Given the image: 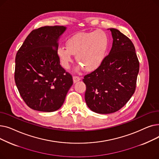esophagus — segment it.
<instances>
[{"mask_svg": "<svg viewBox=\"0 0 159 159\" xmlns=\"http://www.w3.org/2000/svg\"><path fill=\"white\" fill-rule=\"evenodd\" d=\"M73 80L74 83H76V82H77L78 81H79L80 80V78L79 77H77V76H73Z\"/></svg>", "mask_w": 159, "mask_h": 159, "instance_id": "esophagus-1", "label": "esophagus"}]
</instances>
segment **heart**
I'll return each mask as SVG.
<instances>
[{
    "mask_svg": "<svg viewBox=\"0 0 159 159\" xmlns=\"http://www.w3.org/2000/svg\"><path fill=\"white\" fill-rule=\"evenodd\" d=\"M110 39L102 30L78 33L66 40V48L60 46L57 55L65 69L70 68L73 55L86 72H93L102 66L107 55Z\"/></svg>",
    "mask_w": 159,
    "mask_h": 159,
    "instance_id": "obj_1",
    "label": "heart"
}]
</instances>
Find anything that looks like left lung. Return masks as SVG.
I'll return each instance as SVG.
<instances>
[{
  "label": "left lung",
  "instance_id": "8db88e82",
  "mask_svg": "<svg viewBox=\"0 0 159 159\" xmlns=\"http://www.w3.org/2000/svg\"><path fill=\"white\" fill-rule=\"evenodd\" d=\"M113 37L110 52L102 66L85 75V101L95 113L119 111L134 93L139 62L131 40L119 30L110 29Z\"/></svg>",
  "mask_w": 159,
  "mask_h": 159
}]
</instances>
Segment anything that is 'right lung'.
I'll list each match as a JSON object with an SVG mask.
<instances>
[{"label": "right lung", "instance_id": "1", "mask_svg": "<svg viewBox=\"0 0 159 159\" xmlns=\"http://www.w3.org/2000/svg\"><path fill=\"white\" fill-rule=\"evenodd\" d=\"M66 30L47 26L33 30L16 53L15 84L25 103L34 110H58L73 84L57 55L58 40Z\"/></svg>", "mask_w": 159, "mask_h": 159}]
</instances>
